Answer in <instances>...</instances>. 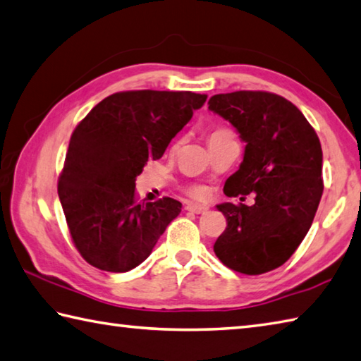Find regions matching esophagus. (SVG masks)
Masks as SVG:
<instances>
[{
    "mask_svg": "<svg viewBox=\"0 0 361 361\" xmlns=\"http://www.w3.org/2000/svg\"><path fill=\"white\" fill-rule=\"evenodd\" d=\"M185 209L188 212H193V214H206L209 210L207 206H201V204H195V202H188Z\"/></svg>",
    "mask_w": 361,
    "mask_h": 361,
    "instance_id": "34e87169",
    "label": "esophagus"
}]
</instances>
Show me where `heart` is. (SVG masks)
Here are the masks:
<instances>
[{
	"mask_svg": "<svg viewBox=\"0 0 361 361\" xmlns=\"http://www.w3.org/2000/svg\"><path fill=\"white\" fill-rule=\"evenodd\" d=\"M226 130V128H216V130H214L212 133H216V132H223ZM188 193L193 196V198H202L204 196V188L202 187H190L188 188Z\"/></svg>",
	"mask_w": 361,
	"mask_h": 361,
	"instance_id": "b5f03b06",
	"label": "heart"
}]
</instances>
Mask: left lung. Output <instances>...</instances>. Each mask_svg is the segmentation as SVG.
<instances>
[{
    "label": "left lung",
    "mask_w": 361,
    "mask_h": 361,
    "mask_svg": "<svg viewBox=\"0 0 361 361\" xmlns=\"http://www.w3.org/2000/svg\"><path fill=\"white\" fill-rule=\"evenodd\" d=\"M209 110L229 121L247 145L224 195L242 201L256 195L253 206H216L228 226L214 251L226 267L261 275L294 255L314 220L324 192L321 141L294 104L271 92L216 94Z\"/></svg>",
    "instance_id": "obj_1"
}]
</instances>
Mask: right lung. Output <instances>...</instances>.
I'll list each match as a JSON object with an SVG mask.
<instances>
[{"mask_svg":"<svg viewBox=\"0 0 361 361\" xmlns=\"http://www.w3.org/2000/svg\"><path fill=\"white\" fill-rule=\"evenodd\" d=\"M206 99L190 91L116 92L75 127L58 195L86 262L122 274L152 253L182 204L173 198L137 202L135 180L147 160L161 157Z\"/></svg>","mask_w":361,"mask_h":361,"instance_id":"add662e5","label":"right lung"}]
</instances>
